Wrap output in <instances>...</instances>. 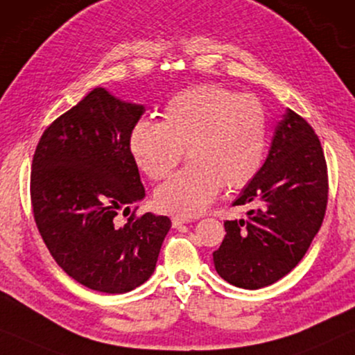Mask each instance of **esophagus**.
Wrapping results in <instances>:
<instances>
[{"instance_id": "esophagus-1", "label": "esophagus", "mask_w": 355, "mask_h": 355, "mask_svg": "<svg viewBox=\"0 0 355 355\" xmlns=\"http://www.w3.org/2000/svg\"><path fill=\"white\" fill-rule=\"evenodd\" d=\"M189 222H193L191 218H187V217H180V216L172 217V225H173V228H180V227H182V225H184V223H189Z\"/></svg>"}]
</instances>
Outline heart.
<instances>
[{
    "label": "heart",
    "instance_id": "1",
    "mask_svg": "<svg viewBox=\"0 0 355 355\" xmlns=\"http://www.w3.org/2000/svg\"><path fill=\"white\" fill-rule=\"evenodd\" d=\"M268 121L256 96L220 85H196L171 98L162 122L141 119L128 149L149 178H166L187 151L189 164L161 184L156 206L180 217L201 214L220 191L248 184L267 153Z\"/></svg>",
    "mask_w": 355,
    "mask_h": 355
}]
</instances>
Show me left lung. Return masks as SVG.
Returning a JSON list of instances; mask_svg holds the SVG:
<instances>
[{
    "mask_svg": "<svg viewBox=\"0 0 355 355\" xmlns=\"http://www.w3.org/2000/svg\"><path fill=\"white\" fill-rule=\"evenodd\" d=\"M327 201L320 139L301 116L286 109L266 162L233 202L257 209L246 212V220L223 223L227 234L212 254L218 275L244 289L268 286L288 275L320 230Z\"/></svg>",
    "mask_w": 355,
    "mask_h": 355,
    "instance_id": "left-lung-1",
    "label": "left lung"
}]
</instances>
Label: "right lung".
I'll list each match as a JSON object with an SVG mask.
<instances>
[{"mask_svg": "<svg viewBox=\"0 0 355 355\" xmlns=\"http://www.w3.org/2000/svg\"><path fill=\"white\" fill-rule=\"evenodd\" d=\"M143 104L106 88L89 92L40 138L32 162L33 217L58 266L83 286L122 294L153 275L171 218L144 216L117 225L119 211L146 196L128 149Z\"/></svg>", "mask_w": 355, "mask_h": 355, "instance_id": "1", "label": "right lung"}]
</instances>
